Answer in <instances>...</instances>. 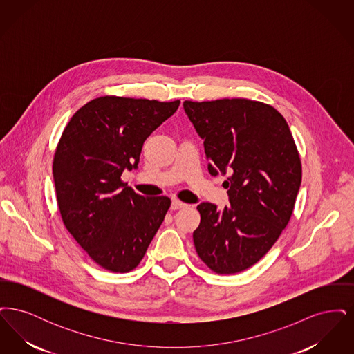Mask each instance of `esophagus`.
<instances>
[{"label":"esophagus","mask_w":354,"mask_h":354,"mask_svg":"<svg viewBox=\"0 0 354 354\" xmlns=\"http://www.w3.org/2000/svg\"><path fill=\"white\" fill-rule=\"evenodd\" d=\"M185 207H187V204L183 202H180V201H172V203H171V208L172 209H180V208H185Z\"/></svg>","instance_id":"34e87169"}]
</instances>
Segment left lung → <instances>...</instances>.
I'll use <instances>...</instances> for the list:
<instances>
[{
  "label": "left lung",
  "instance_id": "obj_1",
  "mask_svg": "<svg viewBox=\"0 0 354 354\" xmlns=\"http://www.w3.org/2000/svg\"><path fill=\"white\" fill-rule=\"evenodd\" d=\"M204 140L208 172L228 174L230 204L201 203L194 244L220 274L245 270L270 251L292 216L301 162L284 117L270 104L244 98L183 103Z\"/></svg>",
  "mask_w": 354,
  "mask_h": 354
}]
</instances>
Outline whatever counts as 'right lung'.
Listing matches in <instances>:
<instances>
[{
	"label": "right lung",
	"mask_w": 354,
	"mask_h": 354,
	"mask_svg": "<svg viewBox=\"0 0 354 354\" xmlns=\"http://www.w3.org/2000/svg\"><path fill=\"white\" fill-rule=\"evenodd\" d=\"M179 103L106 95L82 106L61 135L53 162L58 208L104 270L136 268L169 211L167 196L145 198L120 176L138 169L145 140Z\"/></svg>",
	"instance_id": "obj_1"
}]
</instances>
